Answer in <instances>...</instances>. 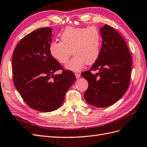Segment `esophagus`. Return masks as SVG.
<instances>
[{"label":"esophagus","mask_w":147,"mask_h":147,"mask_svg":"<svg viewBox=\"0 0 147 147\" xmlns=\"http://www.w3.org/2000/svg\"><path fill=\"white\" fill-rule=\"evenodd\" d=\"M75 76H76V79L80 78L81 76V74L80 73H75Z\"/></svg>","instance_id":"34e87169"}]
</instances>
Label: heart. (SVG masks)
Listing matches in <instances>:
<instances>
[{
    "label": "heart",
    "instance_id": "1",
    "mask_svg": "<svg viewBox=\"0 0 147 147\" xmlns=\"http://www.w3.org/2000/svg\"><path fill=\"white\" fill-rule=\"evenodd\" d=\"M60 38L61 41H52L49 51L52 58L61 64L67 61L73 52L74 56L65 65L67 70L79 72L86 64L92 65L98 59L101 36L96 27H67Z\"/></svg>",
    "mask_w": 147,
    "mask_h": 147
}]
</instances>
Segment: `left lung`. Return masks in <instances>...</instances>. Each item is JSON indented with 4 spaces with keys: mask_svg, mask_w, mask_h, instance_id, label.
I'll return each mask as SVG.
<instances>
[{
    "mask_svg": "<svg viewBox=\"0 0 147 147\" xmlns=\"http://www.w3.org/2000/svg\"><path fill=\"white\" fill-rule=\"evenodd\" d=\"M102 38L98 59L91 69L81 75L88 82L84 94L85 100L97 107L115 103L129 88L131 70V56L122 36L111 26L100 29ZM99 71L92 74L91 71Z\"/></svg>",
    "mask_w": 147,
    "mask_h": 147,
    "instance_id": "obj_1",
    "label": "left lung"
}]
</instances>
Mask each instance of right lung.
Here are the masks:
<instances>
[{"instance_id": "obj_1", "label": "right lung", "mask_w": 147, "mask_h": 147, "mask_svg": "<svg viewBox=\"0 0 147 147\" xmlns=\"http://www.w3.org/2000/svg\"><path fill=\"white\" fill-rule=\"evenodd\" d=\"M52 29L44 27L25 36L15 48L12 67L15 86L33 109L53 111L61 106L67 90L76 80L71 71L64 70L52 58L49 47ZM59 69L61 74L54 75Z\"/></svg>"}]
</instances>
